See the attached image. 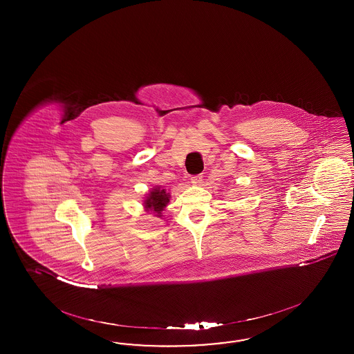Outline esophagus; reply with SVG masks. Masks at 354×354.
Returning <instances> with one entry per match:
<instances>
[{"label": "esophagus", "mask_w": 354, "mask_h": 354, "mask_svg": "<svg viewBox=\"0 0 354 354\" xmlns=\"http://www.w3.org/2000/svg\"><path fill=\"white\" fill-rule=\"evenodd\" d=\"M191 182L193 185H198L200 183L203 182V175H193L191 178Z\"/></svg>", "instance_id": "34e87169"}]
</instances>
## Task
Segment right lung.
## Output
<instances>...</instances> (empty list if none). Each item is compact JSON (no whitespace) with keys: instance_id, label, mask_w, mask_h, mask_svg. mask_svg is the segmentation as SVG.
<instances>
[{"instance_id":"1","label":"right lung","mask_w":354,"mask_h":354,"mask_svg":"<svg viewBox=\"0 0 354 354\" xmlns=\"http://www.w3.org/2000/svg\"><path fill=\"white\" fill-rule=\"evenodd\" d=\"M170 193L167 192L162 185H156L150 189L149 193L144 197L142 206L147 213L161 218L162 212L170 203Z\"/></svg>"}]
</instances>
